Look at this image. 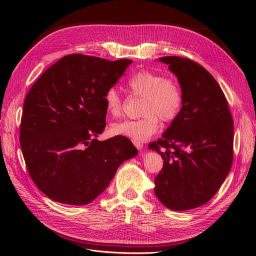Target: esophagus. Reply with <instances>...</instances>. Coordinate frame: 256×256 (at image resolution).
<instances>
[{
	"mask_svg": "<svg viewBox=\"0 0 256 256\" xmlns=\"http://www.w3.org/2000/svg\"><path fill=\"white\" fill-rule=\"evenodd\" d=\"M134 145L137 147V150H141L143 148V144L141 142H137V141H134Z\"/></svg>",
	"mask_w": 256,
	"mask_h": 256,
	"instance_id": "esophagus-1",
	"label": "esophagus"
}]
</instances>
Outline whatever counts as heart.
<instances>
[{
  "label": "heart",
  "mask_w": 256,
  "mask_h": 256,
  "mask_svg": "<svg viewBox=\"0 0 256 256\" xmlns=\"http://www.w3.org/2000/svg\"><path fill=\"white\" fill-rule=\"evenodd\" d=\"M134 98H142L138 119L124 120L111 126L113 135L124 136L132 141L142 142L152 137L158 128V119L171 122L180 115L184 94L178 80L172 76L150 70H140L128 80ZM106 110L117 117L124 110V98L116 88H109L104 96Z\"/></svg>",
  "instance_id": "1"
}]
</instances>
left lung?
<instances>
[{"mask_svg": "<svg viewBox=\"0 0 256 256\" xmlns=\"http://www.w3.org/2000/svg\"><path fill=\"white\" fill-rule=\"evenodd\" d=\"M160 61L178 76L184 104L162 138L148 145L164 160L154 192L170 210H192L210 201L230 173L232 115L221 87L204 66L176 56Z\"/></svg>", "mask_w": 256, "mask_h": 256, "instance_id": "8db88e82", "label": "left lung"}]
</instances>
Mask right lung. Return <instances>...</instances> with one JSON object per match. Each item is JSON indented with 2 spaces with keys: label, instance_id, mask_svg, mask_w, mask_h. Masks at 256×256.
Returning a JSON list of instances; mask_svg holds the SVG:
<instances>
[{
  "label": "right lung",
  "instance_id": "1",
  "mask_svg": "<svg viewBox=\"0 0 256 256\" xmlns=\"http://www.w3.org/2000/svg\"><path fill=\"white\" fill-rule=\"evenodd\" d=\"M132 62L72 54L48 67L26 94L20 147L32 180L48 198L88 204L137 154L126 137L96 139L106 126L104 92Z\"/></svg>",
  "mask_w": 256,
  "mask_h": 256
}]
</instances>
